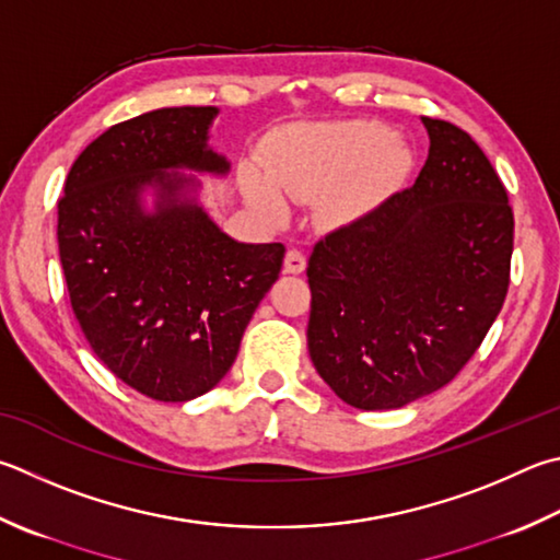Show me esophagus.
<instances>
[{"mask_svg":"<svg viewBox=\"0 0 560 560\" xmlns=\"http://www.w3.org/2000/svg\"><path fill=\"white\" fill-rule=\"evenodd\" d=\"M306 269V257L299 249H289L287 257H283V271L287 273H303Z\"/></svg>","mask_w":560,"mask_h":560,"instance_id":"esophagus-1","label":"esophagus"}]
</instances>
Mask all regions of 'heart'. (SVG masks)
<instances>
[{
    "label": "heart",
    "instance_id": "heart-1",
    "mask_svg": "<svg viewBox=\"0 0 560 560\" xmlns=\"http://www.w3.org/2000/svg\"><path fill=\"white\" fill-rule=\"evenodd\" d=\"M267 176L242 171V190L264 220H287L280 190L293 200L325 198L320 215L328 225H348L372 208L380 192L409 168V154L382 121L296 127L264 151Z\"/></svg>",
    "mask_w": 560,
    "mask_h": 560
}]
</instances>
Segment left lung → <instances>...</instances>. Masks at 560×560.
I'll list each match as a JSON object with an SVG mask.
<instances>
[{
	"mask_svg": "<svg viewBox=\"0 0 560 560\" xmlns=\"http://www.w3.org/2000/svg\"><path fill=\"white\" fill-rule=\"evenodd\" d=\"M421 121L431 147L413 186L325 235L306 269L313 368L362 411L448 384L510 289L514 215L500 176L467 131Z\"/></svg>",
	"mask_w": 560,
	"mask_h": 560,
	"instance_id": "1",
	"label": "left lung"
}]
</instances>
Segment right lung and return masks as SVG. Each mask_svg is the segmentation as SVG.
I'll return each mask as SVG.
<instances>
[{
	"mask_svg": "<svg viewBox=\"0 0 560 560\" xmlns=\"http://www.w3.org/2000/svg\"><path fill=\"white\" fill-rule=\"evenodd\" d=\"M218 112L164 107L119 121L75 159L58 200L80 330L115 377L156 401H190L225 377L287 252L225 235L198 202L200 180L180 174L230 171L208 144Z\"/></svg>",
	"mask_w": 560,
	"mask_h": 560,
	"instance_id": "1",
	"label": "right lung"
}]
</instances>
